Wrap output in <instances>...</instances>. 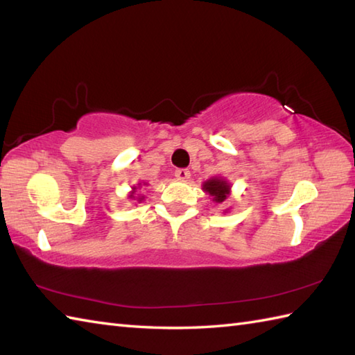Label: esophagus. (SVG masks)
Wrapping results in <instances>:
<instances>
[{
  "instance_id": "esophagus-1",
  "label": "esophagus",
  "mask_w": 355,
  "mask_h": 355,
  "mask_svg": "<svg viewBox=\"0 0 355 355\" xmlns=\"http://www.w3.org/2000/svg\"><path fill=\"white\" fill-rule=\"evenodd\" d=\"M175 177L178 178V180H187L191 177V172L187 171V169H177L175 171Z\"/></svg>"
}]
</instances>
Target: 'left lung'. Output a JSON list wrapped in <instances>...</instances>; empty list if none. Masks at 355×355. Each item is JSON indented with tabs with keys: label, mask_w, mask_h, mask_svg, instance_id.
Segmentation results:
<instances>
[{
	"label": "left lung",
	"mask_w": 355,
	"mask_h": 355,
	"mask_svg": "<svg viewBox=\"0 0 355 355\" xmlns=\"http://www.w3.org/2000/svg\"><path fill=\"white\" fill-rule=\"evenodd\" d=\"M202 191L212 197V201L218 202V205H223L230 195V184L224 178L214 177L202 183Z\"/></svg>",
	"instance_id": "left-lung-1"
}]
</instances>
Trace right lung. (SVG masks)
Returning <instances> with one entry per match:
<instances>
[{
    "label": "right lung",
    "mask_w": 355,
    "mask_h": 355,
    "mask_svg": "<svg viewBox=\"0 0 355 355\" xmlns=\"http://www.w3.org/2000/svg\"><path fill=\"white\" fill-rule=\"evenodd\" d=\"M139 187H140V186H139ZM135 192H137V187L134 186V187H132V192H131V195H130V198H135ZM143 200H145V197H139V198H137L139 202H141Z\"/></svg>",
    "instance_id": "1"
}]
</instances>
